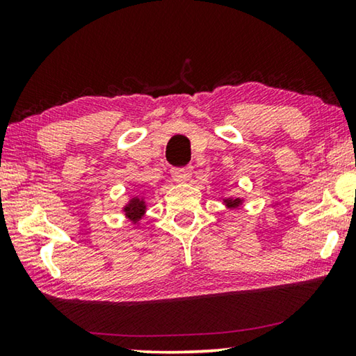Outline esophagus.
<instances>
[{
  "label": "esophagus",
  "instance_id": "34e87169",
  "mask_svg": "<svg viewBox=\"0 0 356 356\" xmlns=\"http://www.w3.org/2000/svg\"><path fill=\"white\" fill-rule=\"evenodd\" d=\"M171 176L179 184L186 182L191 177V168H174L171 170Z\"/></svg>",
  "mask_w": 356,
  "mask_h": 356
}]
</instances>
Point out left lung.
<instances>
[{"instance_id": "obj_1", "label": "left lung", "mask_w": 356, "mask_h": 356, "mask_svg": "<svg viewBox=\"0 0 356 356\" xmlns=\"http://www.w3.org/2000/svg\"><path fill=\"white\" fill-rule=\"evenodd\" d=\"M226 202V206L229 207V209H237L240 204H242V200H240V197H236V200H232V197H227V200H222Z\"/></svg>"}]
</instances>
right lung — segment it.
<instances>
[{
    "mask_svg": "<svg viewBox=\"0 0 356 356\" xmlns=\"http://www.w3.org/2000/svg\"><path fill=\"white\" fill-rule=\"evenodd\" d=\"M124 212H125V216H127L130 221L138 222L143 218L144 212H146V204H144V200H140V197H134V200H130L127 206L124 207Z\"/></svg>",
    "mask_w": 356,
    "mask_h": 356,
    "instance_id": "right-lung-1",
    "label": "right lung"
}]
</instances>
